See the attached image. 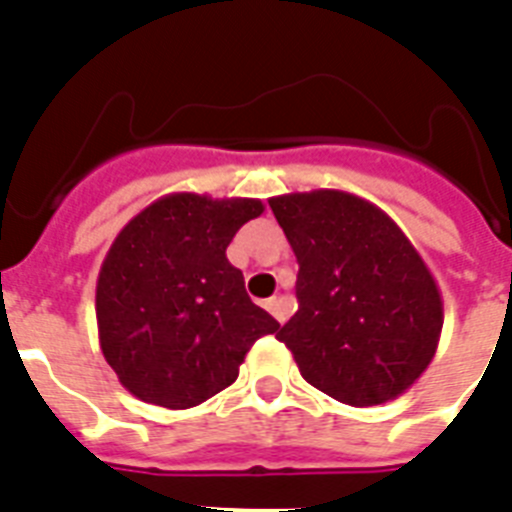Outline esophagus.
<instances>
[{
    "label": "esophagus",
    "instance_id": "obj_1",
    "mask_svg": "<svg viewBox=\"0 0 512 512\" xmlns=\"http://www.w3.org/2000/svg\"><path fill=\"white\" fill-rule=\"evenodd\" d=\"M268 311L276 316V321H279V324H284V321H287V316H289L287 300H284V297H271V300H268Z\"/></svg>",
    "mask_w": 512,
    "mask_h": 512
}]
</instances>
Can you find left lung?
I'll list each match as a JSON object with an SVG mask.
<instances>
[{
    "instance_id": "1",
    "label": "left lung",
    "mask_w": 512,
    "mask_h": 512,
    "mask_svg": "<svg viewBox=\"0 0 512 512\" xmlns=\"http://www.w3.org/2000/svg\"><path fill=\"white\" fill-rule=\"evenodd\" d=\"M297 265L279 337L300 374L350 406L393 401L436 356L444 300L406 233L372 201L319 188L268 199Z\"/></svg>"
}]
</instances>
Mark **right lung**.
<instances>
[{"mask_svg":"<svg viewBox=\"0 0 512 512\" xmlns=\"http://www.w3.org/2000/svg\"><path fill=\"white\" fill-rule=\"evenodd\" d=\"M260 199L167 193L132 217L100 265V350L132 396L191 409L239 377L249 348L279 321L249 300L225 257Z\"/></svg>","mask_w":512,"mask_h":512,"instance_id":"1","label":"right lung"}]
</instances>
